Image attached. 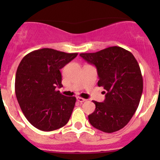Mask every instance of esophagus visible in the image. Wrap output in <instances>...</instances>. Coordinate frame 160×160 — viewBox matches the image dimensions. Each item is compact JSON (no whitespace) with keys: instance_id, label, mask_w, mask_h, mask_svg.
<instances>
[{"instance_id":"1","label":"esophagus","mask_w":160,"mask_h":160,"mask_svg":"<svg viewBox=\"0 0 160 160\" xmlns=\"http://www.w3.org/2000/svg\"><path fill=\"white\" fill-rule=\"evenodd\" d=\"M77 100L79 101V102H80V103H83V102H84V101H87L86 99H84V98H80V97H78V98H77Z\"/></svg>"}]
</instances>
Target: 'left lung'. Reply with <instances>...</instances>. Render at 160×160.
<instances>
[{
    "instance_id": "obj_1",
    "label": "left lung",
    "mask_w": 160,
    "mask_h": 160,
    "mask_svg": "<svg viewBox=\"0 0 160 160\" xmlns=\"http://www.w3.org/2000/svg\"><path fill=\"white\" fill-rule=\"evenodd\" d=\"M98 70V85L103 87L105 99L93 101L96 108L88 115L90 123L107 133L122 129L138 108L143 90V80L138 62L128 50L119 46L93 53H80Z\"/></svg>"
}]
</instances>
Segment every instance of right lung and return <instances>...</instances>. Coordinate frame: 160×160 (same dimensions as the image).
<instances>
[{"label":"right lung","mask_w":160,"mask_h":160,"mask_svg":"<svg viewBox=\"0 0 160 160\" xmlns=\"http://www.w3.org/2000/svg\"><path fill=\"white\" fill-rule=\"evenodd\" d=\"M77 54L44 48L21 61L15 76L16 97L24 115L38 129L56 130L70 120L76 98L56 89L62 87L60 70Z\"/></svg>","instance_id":"right-lung-1"}]
</instances>
